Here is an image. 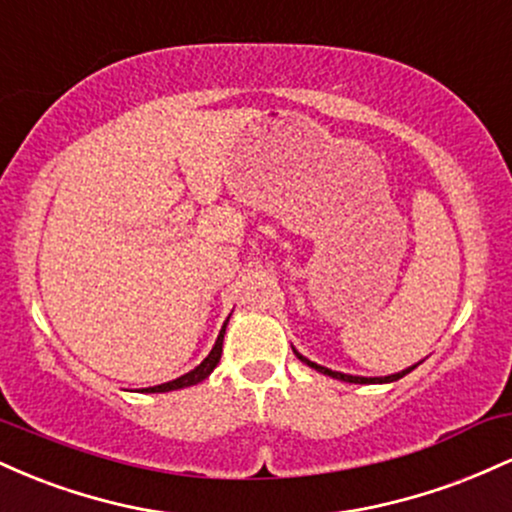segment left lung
I'll return each mask as SVG.
<instances>
[{"mask_svg": "<svg viewBox=\"0 0 512 512\" xmlns=\"http://www.w3.org/2000/svg\"><path fill=\"white\" fill-rule=\"evenodd\" d=\"M293 354H296L298 358H301V361L305 363V366H310L313 370H317V373H322V375H330V378H334V380H344V383H356V385H375V383H395V380H399V378H404V375L407 373H411V370H414L416 366H419V363H416V366H411V368H407V370H402V373H395V375H385V378H361V375H346V373H337V370H330V368H325V366H317L315 361H308V358L305 356H301L298 354L296 349H293Z\"/></svg>", "mask_w": 512, "mask_h": 512, "instance_id": "obj_1", "label": "left lung"}]
</instances>
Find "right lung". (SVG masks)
Returning <instances> with one entry per match:
<instances>
[{"mask_svg": "<svg viewBox=\"0 0 512 512\" xmlns=\"http://www.w3.org/2000/svg\"><path fill=\"white\" fill-rule=\"evenodd\" d=\"M226 325H228V320L223 322V327H221L219 337H216L214 349L209 351V356L204 358V361L199 363V366H197L195 370H190V373H185V375H180V378L170 380V383H163V385H156V387H144L142 392H170V390H182V387L197 385V383H202L204 378H209L211 370H214L216 366H219V361H221V351H223V334H226Z\"/></svg>", "mask_w": 512, "mask_h": 512, "instance_id": "right-lung-1", "label": "right lung"}]
</instances>
